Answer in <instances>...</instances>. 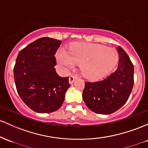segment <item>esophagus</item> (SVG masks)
Instances as JSON below:
<instances>
[{"mask_svg": "<svg viewBox=\"0 0 148 148\" xmlns=\"http://www.w3.org/2000/svg\"><path fill=\"white\" fill-rule=\"evenodd\" d=\"M77 79V77H76V76H74V75H70L69 76V84H72L73 82H74V81H75V79Z\"/></svg>", "mask_w": 148, "mask_h": 148, "instance_id": "1", "label": "esophagus"}]
</instances>
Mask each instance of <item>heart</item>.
<instances>
[{
  "instance_id": "heart-1",
  "label": "heart",
  "mask_w": 148,
  "mask_h": 148,
  "mask_svg": "<svg viewBox=\"0 0 148 148\" xmlns=\"http://www.w3.org/2000/svg\"><path fill=\"white\" fill-rule=\"evenodd\" d=\"M119 54L115 48L100 44L77 43L69 49L58 52V60L68 68L80 64L82 74L89 79H96L108 74L117 63Z\"/></svg>"
}]
</instances>
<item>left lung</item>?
I'll return each mask as SVG.
<instances>
[{
    "mask_svg": "<svg viewBox=\"0 0 148 148\" xmlns=\"http://www.w3.org/2000/svg\"><path fill=\"white\" fill-rule=\"evenodd\" d=\"M119 61L117 69L99 82H85L83 99L94 112L110 114L127 102L134 84V67L129 56L121 47L117 48Z\"/></svg>",
    "mask_w": 148,
    "mask_h": 148,
    "instance_id": "1",
    "label": "left lung"
}]
</instances>
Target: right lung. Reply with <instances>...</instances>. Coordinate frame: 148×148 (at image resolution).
<instances>
[{
  "label": "right lung",
  "instance_id": "add662e5",
  "mask_svg": "<svg viewBox=\"0 0 148 148\" xmlns=\"http://www.w3.org/2000/svg\"><path fill=\"white\" fill-rule=\"evenodd\" d=\"M61 40L43 37L19 51L14 66L16 88L29 108L38 113L56 111L70 86L69 77L57 74L55 54Z\"/></svg>",
  "mask_w": 148,
  "mask_h": 148
}]
</instances>
